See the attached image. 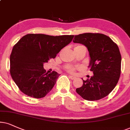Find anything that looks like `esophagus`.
<instances>
[{"label":"esophagus","mask_w":130,"mask_h":130,"mask_svg":"<svg viewBox=\"0 0 130 130\" xmlns=\"http://www.w3.org/2000/svg\"><path fill=\"white\" fill-rule=\"evenodd\" d=\"M69 77L71 78V80H74L76 78V77H74V76H73V75H69Z\"/></svg>","instance_id":"34e87169"}]
</instances>
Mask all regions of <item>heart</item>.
I'll list each match as a JSON object with an SVG mask.
<instances>
[{"mask_svg":"<svg viewBox=\"0 0 130 130\" xmlns=\"http://www.w3.org/2000/svg\"><path fill=\"white\" fill-rule=\"evenodd\" d=\"M84 47L83 45H77L75 46L74 48H80V47ZM75 70H76V68H74V67H69V68H68V71L69 72H70V73H74L75 72Z\"/></svg>","mask_w":130,"mask_h":130,"instance_id":"obj_1","label":"heart"}]
</instances>
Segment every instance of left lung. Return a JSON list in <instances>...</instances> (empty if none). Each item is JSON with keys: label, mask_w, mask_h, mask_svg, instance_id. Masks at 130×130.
I'll return each mask as SVG.
<instances>
[{"label": "left lung", "mask_w": 130, "mask_h": 130, "mask_svg": "<svg viewBox=\"0 0 130 130\" xmlns=\"http://www.w3.org/2000/svg\"><path fill=\"white\" fill-rule=\"evenodd\" d=\"M74 43L83 44L90 56V70L93 75L83 80L76 92L83 99L96 101L107 96L117 85L121 75V55L116 43L102 34L85 33L75 35Z\"/></svg>", "instance_id": "obj_1"}]
</instances>
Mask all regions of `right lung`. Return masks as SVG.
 <instances>
[{
	"instance_id": "add662e5",
	"label": "right lung",
	"mask_w": 130,
	"mask_h": 130,
	"mask_svg": "<svg viewBox=\"0 0 130 130\" xmlns=\"http://www.w3.org/2000/svg\"><path fill=\"white\" fill-rule=\"evenodd\" d=\"M73 38L74 35L30 34L15 44L10 55V74L23 93L41 98L52 89L60 74L56 71L45 73L43 64L55 58Z\"/></svg>"
}]
</instances>
